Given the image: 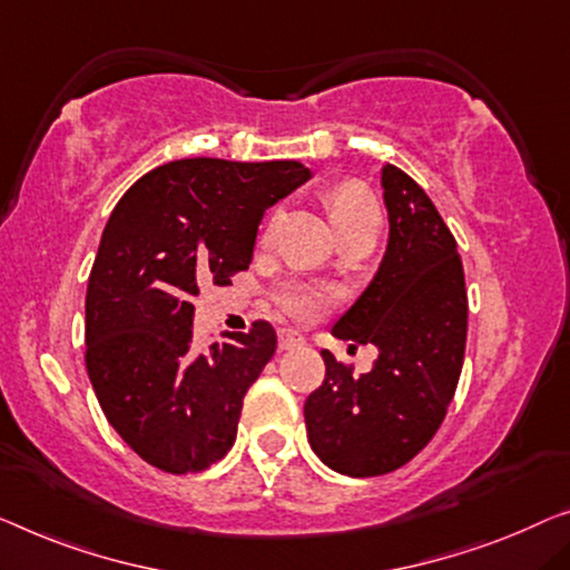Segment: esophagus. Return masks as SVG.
Instances as JSON below:
<instances>
[{
    "instance_id": "esophagus-1",
    "label": "esophagus",
    "mask_w": 570,
    "mask_h": 570,
    "mask_svg": "<svg viewBox=\"0 0 570 570\" xmlns=\"http://www.w3.org/2000/svg\"><path fill=\"white\" fill-rule=\"evenodd\" d=\"M304 343V337L296 333V330H282V333H278V347H282V351H292V347H299Z\"/></svg>"
}]
</instances>
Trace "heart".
I'll use <instances>...</instances> for the list:
<instances>
[{
	"label": "heart",
	"mask_w": 570,
	"mask_h": 570,
	"mask_svg": "<svg viewBox=\"0 0 570 570\" xmlns=\"http://www.w3.org/2000/svg\"><path fill=\"white\" fill-rule=\"evenodd\" d=\"M330 219H333L335 230L343 235L351 227L366 223V219L379 217L376 202L371 194L358 184H337L335 189L327 191L325 197ZM276 225V215L268 217L266 227H263V237H268ZM337 302V288L320 282H286L274 292V304L288 317L299 322H312L330 312Z\"/></svg>",
	"instance_id": "b5f03b06"
}]
</instances>
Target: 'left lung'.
I'll list each match as a JSON object with an SVG mask.
<instances>
[{
  "instance_id": "obj_1",
  "label": "left lung",
  "mask_w": 570,
  "mask_h": 570,
  "mask_svg": "<svg viewBox=\"0 0 570 570\" xmlns=\"http://www.w3.org/2000/svg\"><path fill=\"white\" fill-rule=\"evenodd\" d=\"M386 256L333 333L373 343L368 373L322 351L325 381L304 402L320 461L345 475L402 469L435 438L453 402L469 333V296L453 233L422 186L392 164L381 174Z\"/></svg>"
}]
</instances>
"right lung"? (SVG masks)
I'll list each match as a JSON object with an SVG mask.
<instances>
[{"mask_svg": "<svg viewBox=\"0 0 570 570\" xmlns=\"http://www.w3.org/2000/svg\"><path fill=\"white\" fill-rule=\"evenodd\" d=\"M309 176L299 160H171L109 215L87 286V371L109 424L156 469L199 473L233 448L276 330L256 320L199 353L191 299L248 271L263 212Z\"/></svg>", "mask_w": 570, "mask_h": 570, "instance_id": "add662e5", "label": "right lung"}]
</instances>
